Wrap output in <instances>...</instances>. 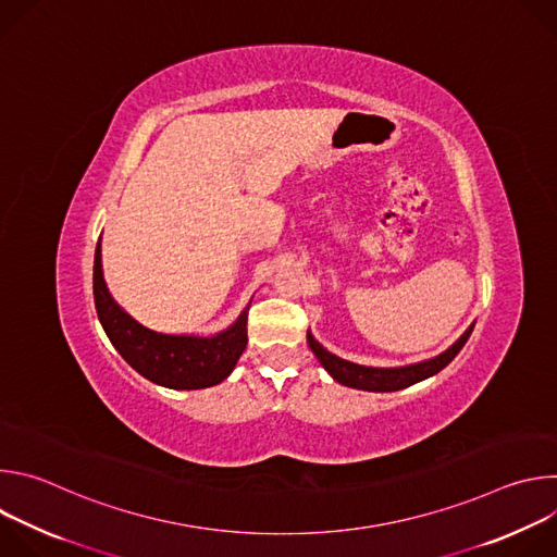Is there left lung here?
<instances>
[{
    "mask_svg": "<svg viewBox=\"0 0 557 557\" xmlns=\"http://www.w3.org/2000/svg\"><path fill=\"white\" fill-rule=\"evenodd\" d=\"M473 331V324L462 333V337L449 346L445 352H441L434 359L412 363V366H401V368H370V366H359L352 361H346L333 352H329L320 342H317L310 331L306 333L308 346L314 352V357L320 359V363L329 370V374L339 381L342 385L357 387V389H368V392H394V389H404L408 385H414L436 372H441L467 344L469 335Z\"/></svg>",
    "mask_w": 557,
    "mask_h": 557,
    "instance_id": "obj_1",
    "label": "left lung"
}]
</instances>
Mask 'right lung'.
I'll return each instance as SVG.
<instances>
[{
  "mask_svg": "<svg viewBox=\"0 0 557 557\" xmlns=\"http://www.w3.org/2000/svg\"><path fill=\"white\" fill-rule=\"evenodd\" d=\"M95 306L99 322L119 355L145 379L172 389H200L224 381L247 348V317L243 314L213 337L163 335L145 329L127 314L110 295L103 267L101 243L95 251Z\"/></svg>",
  "mask_w": 557,
  "mask_h": 557,
  "instance_id": "obj_1",
  "label": "right lung"
}]
</instances>
